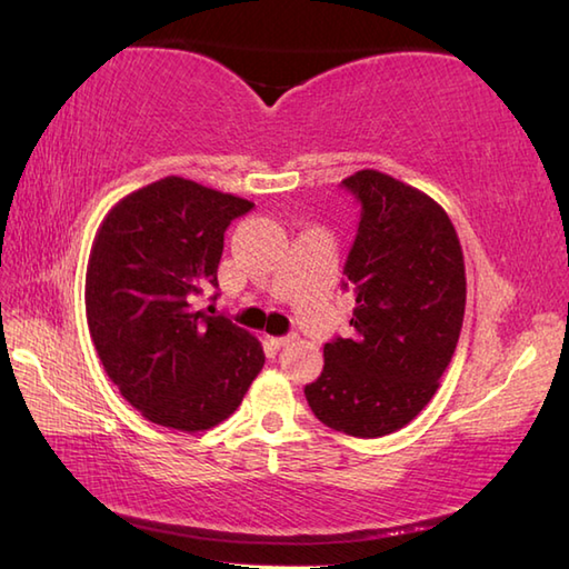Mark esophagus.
<instances>
[{"instance_id":"obj_1","label":"esophagus","mask_w":569,"mask_h":569,"mask_svg":"<svg viewBox=\"0 0 569 569\" xmlns=\"http://www.w3.org/2000/svg\"><path fill=\"white\" fill-rule=\"evenodd\" d=\"M269 342H271L276 349H281V347H286L288 342H291V337H269Z\"/></svg>"}]
</instances>
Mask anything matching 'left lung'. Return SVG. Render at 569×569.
Here are the masks:
<instances>
[{
	"instance_id": "8db88e82",
	"label": "left lung",
	"mask_w": 569,
	"mask_h": 569,
	"mask_svg": "<svg viewBox=\"0 0 569 569\" xmlns=\"http://www.w3.org/2000/svg\"><path fill=\"white\" fill-rule=\"evenodd\" d=\"M342 186L361 202L345 266L355 332L325 345L306 398L325 426L369 440L408 426L440 389L465 320V253L442 204L422 190L373 168Z\"/></svg>"
}]
</instances>
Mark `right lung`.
I'll list each match as a JSON object with an SVG mask.
<instances>
[{
	"instance_id": "right-lung-1",
	"label": "right lung",
	"mask_w": 569,
	"mask_h": 569,
	"mask_svg": "<svg viewBox=\"0 0 569 569\" xmlns=\"http://www.w3.org/2000/svg\"><path fill=\"white\" fill-rule=\"evenodd\" d=\"M251 208L166 176L124 196L98 227L84 273L90 337L119 393L156 426H220L263 367L257 337L192 308L217 286L224 229Z\"/></svg>"
}]
</instances>
